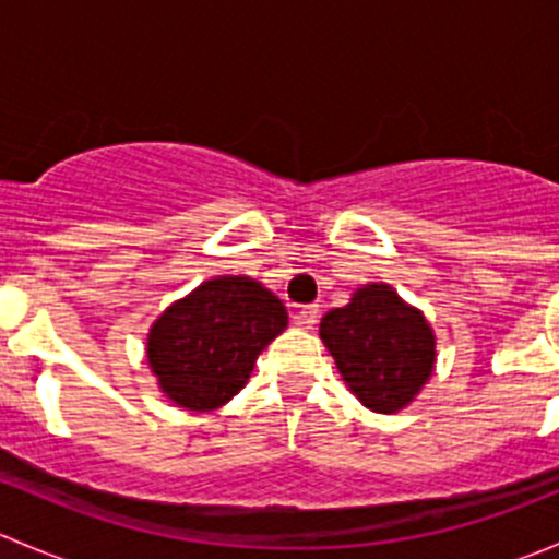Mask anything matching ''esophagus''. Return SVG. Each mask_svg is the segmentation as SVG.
I'll list each match as a JSON object with an SVG mask.
<instances>
[{"mask_svg":"<svg viewBox=\"0 0 559 559\" xmlns=\"http://www.w3.org/2000/svg\"><path fill=\"white\" fill-rule=\"evenodd\" d=\"M295 321L300 326H306V330H313V324L319 321V306H302L300 311H297Z\"/></svg>","mask_w":559,"mask_h":559,"instance_id":"1","label":"esophagus"}]
</instances>
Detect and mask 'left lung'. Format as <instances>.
Listing matches in <instances>:
<instances>
[{
	"instance_id": "left-lung-1",
	"label": "left lung",
	"mask_w": 559,
	"mask_h": 559,
	"mask_svg": "<svg viewBox=\"0 0 559 559\" xmlns=\"http://www.w3.org/2000/svg\"><path fill=\"white\" fill-rule=\"evenodd\" d=\"M319 335L346 386L379 414L405 408L436 368V335L389 284H368L321 319Z\"/></svg>"
}]
</instances>
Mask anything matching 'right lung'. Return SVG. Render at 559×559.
<instances>
[{
  "label": "right lung",
  "mask_w": 559,
  "mask_h": 559,
  "mask_svg": "<svg viewBox=\"0 0 559 559\" xmlns=\"http://www.w3.org/2000/svg\"><path fill=\"white\" fill-rule=\"evenodd\" d=\"M289 324L284 302L246 275H218L175 300L148 332L159 389L186 411L222 408Z\"/></svg>",
  "instance_id": "add662e5"
}]
</instances>
